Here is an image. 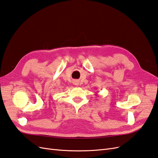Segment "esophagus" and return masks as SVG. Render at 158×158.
I'll list each match as a JSON object with an SVG mask.
<instances>
[{"label":"esophagus","instance_id":"34e87169","mask_svg":"<svg viewBox=\"0 0 158 158\" xmlns=\"http://www.w3.org/2000/svg\"><path fill=\"white\" fill-rule=\"evenodd\" d=\"M75 85H78V83H76Z\"/></svg>","mask_w":158,"mask_h":158}]
</instances>
